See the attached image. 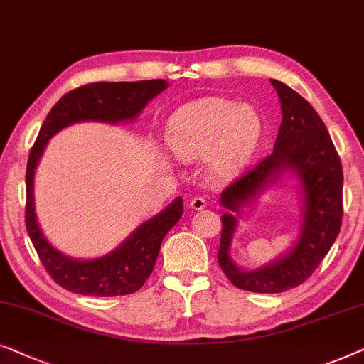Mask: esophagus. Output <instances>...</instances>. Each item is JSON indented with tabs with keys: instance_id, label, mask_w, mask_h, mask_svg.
Instances as JSON below:
<instances>
[{
	"instance_id": "esophagus-1",
	"label": "esophagus",
	"mask_w": 364,
	"mask_h": 364,
	"mask_svg": "<svg viewBox=\"0 0 364 364\" xmlns=\"http://www.w3.org/2000/svg\"><path fill=\"white\" fill-rule=\"evenodd\" d=\"M190 206L193 208V210H203V208L206 206V198H203V196H195V198H191V201H190Z\"/></svg>"
}]
</instances>
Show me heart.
Listing matches in <instances>:
<instances>
[{
  "label": "heart",
  "instance_id": "1",
  "mask_svg": "<svg viewBox=\"0 0 364 364\" xmlns=\"http://www.w3.org/2000/svg\"><path fill=\"white\" fill-rule=\"evenodd\" d=\"M261 136V121L248 106L225 98L193 101L169 121L166 144L179 158H203L216 174L248 161Z\"/></svg>",
  "mask_w": 364,
  "mask_h": 364
}]
</instances>
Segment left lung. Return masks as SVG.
<instances>
[{
	"mask_svg": "<svg viewBox=\"0 0 364 364\" xmlns=\"http://www.w3.org/2000/svg\"><path fill=\"white\" fill-rule=\"evenodd\" d=\"M281 101V126L273 153L230 183L221 193V241L218 261L236 288L253 293H281L299 287L328 255L343 220V168L323 119L301 95L278 80H271ZM287 168L302 178L305 220L302 236L283 259L256 272H243L232 263L227 250L235 229L239 208ZM232 213H230L229 211Z\"/></svg>",
	"mask_w": 364,
	"mask_h": 364,
	"instance_id": "left-lung-1",
	"label": "left lung"
}]
</instances>
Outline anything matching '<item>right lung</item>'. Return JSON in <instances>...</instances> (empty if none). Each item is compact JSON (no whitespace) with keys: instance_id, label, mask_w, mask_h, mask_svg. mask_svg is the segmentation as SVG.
Here are the masks:
<instances>
[{"instance_id":"add662e5","label":"right lung","mask_w":364,"mask_h":364,"mask_svg":"<svg viewBox=\"0 0 364 364\" xmlns=\"http://www.w3.org/2000/svg\"><path fill=\"white\" fill-rule=\"evenodd\" d=\"M164 80L134 81V83H90L71 90L48 113L40 134L33 144L26 166V220L28 235L48 274L71 293L85 296H124L138 291L153 273L161 241L183 215V200L176 198L166 210L143 223L136 231L103 258L77 261L53 248L36 223L33 201V179L48 139L68 124L77 121L133 119L144 105L161 93Z\"/></svg>"}]
</instances>
